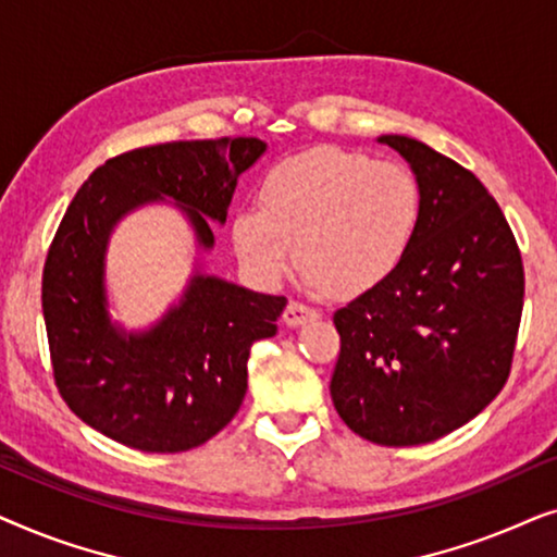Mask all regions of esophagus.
<instances>
[{
    "instance_id": "esophagus-1",
    "label": "esophagus",
    "mask_w": 557,
    "mask_h": 557,
    "mask_svg": "<svg viewBox=\"0 0 557 557\" xmlns=\"http://www.w3.org/2000/svg\"><path fill=\"white\" fill-rule=\"evenodd\" d=\"M314 319H319V311L307 307V304H301V301H288V307L284 311L286 326H301L307 322H314Z\"/></svg>"
}]
</instances>
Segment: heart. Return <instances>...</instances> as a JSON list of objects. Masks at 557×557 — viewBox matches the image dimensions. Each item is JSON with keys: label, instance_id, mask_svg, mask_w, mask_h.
Returning a JSON list of instances; mask_svg holds the SVG:
<instances>
[{"label": "heart", "instance_id": "heart-1", "mask_svg": "<svg viewBox=\"0 0 557 557\" xmlns=\"http://www.w3.org/2000/svg\"><path fill=\"white\" fill-rule=\"evenodd\" d=\"M421 220L423 189L406 164L322 147L265 172L261 205L235 210L233 246L261 284L284 278L296 250L309 288L362 294L398 271Z\"/></svg>", "mask_w": 557, "mask_h": 557}]
</instances>
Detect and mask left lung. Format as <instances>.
<instances>
[{
    "mask_svg": "<svg viewBox=\"0 0 557 557\" xmlns=\"http://www.w3.org/2000/svg\"><path fill=\"white\" fill-rule=\"evenodd\" d=\"M423 189V220L398 271L334 311L332 403L357 436L418 446L461 429L505 387L524 271L499 205L429 144L377 136Z\"/></svg>",
    "mask_w": 557,
    "mask_h": 557,
    "instance_id": "8db88e82",
    "label": "left lung"
}]
</instances>
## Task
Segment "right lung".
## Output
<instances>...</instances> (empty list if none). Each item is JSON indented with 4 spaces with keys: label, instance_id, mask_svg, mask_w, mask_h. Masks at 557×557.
<instances>
[{
    "label": "right lung",
    "instance_id": "add662e5",
    "mask_svg": "<svg viewBox=\"0 0 557 557\" xmlns=\"http://www.w3.org/2000/svg\"><path fill=\"white\" fill-rule=\"evenodd\" d=\"M265 154L261 139L170 141L113 157L67 205L42 271V317L55 385L67 408L119 444L177 454L238 413L253 342L276 334L284 296L202 271L238 177ZM147 203H172L196 235V271L154 325L110 317L104 256L115 225Z\"/></svg>",
    "mask_w": 557,
    "mask_h": 557
}]
</instances>
